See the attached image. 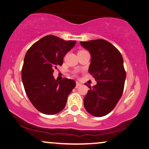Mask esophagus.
I'll use <instances>...</instances> for the list:
<instances>
[{"mask_svg":"<svg viewBox=\"0 0 149 149\" xmlns=\"http://www.w3.org/2000/svg\"><path fill=\"white\" fill-rule=\"evenodd\" d=\"M81 85H82V84H81V83H80L79 82H76V88H78V87L80 86Z\"/></svg>","mask_w":149,"mask_h":149,"instance_id":"esophagus-1","label":"esophagus"}]
</instances>
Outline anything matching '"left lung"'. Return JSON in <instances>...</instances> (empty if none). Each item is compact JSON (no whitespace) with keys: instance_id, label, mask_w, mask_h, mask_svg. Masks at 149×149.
Returning a JSON list of instances; mask_svg holds the SVG:
<instances>
[{"instance_id":"obj_1","label":"left lung","mask_w":149,"mask_h":149,"mask_svg":"<svg viewBox=\"0 0 149 149\" xmlns=\"http://www.w3.org/2000/svg\"><path fill=\"white\" fill-rule=\"evenodd\" d=\"M91 54L89 73L97 81L84 98V106L89 114L97 117L108 114L121 97L126 72L120 52L108 41L96 39L81 41Z\"/></svg>"}]
</instances>
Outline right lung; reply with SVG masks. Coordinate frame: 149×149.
I'll use <instances>...</instances> for the list:
<instances>
[{"label": "right lung", "mask_w": 149, "mask_h": 149, "mask_svg": "<svg viewBox=\"0 0 149 149\" xmlns=\"http://www.w3.org/2000/svg\"><path fill=\"white\" fill-rule=\"evenodd\" d=\"M76 43L47 35L35 42L25 55L22 69L24 87L32 104L43 114L52 115L63 110L76 86L74 80L65 78L58 81L53 76L54 69L63 65L65 54Z\"/></svg>", "instance_id": "right-lung-1"}]
</instances>
